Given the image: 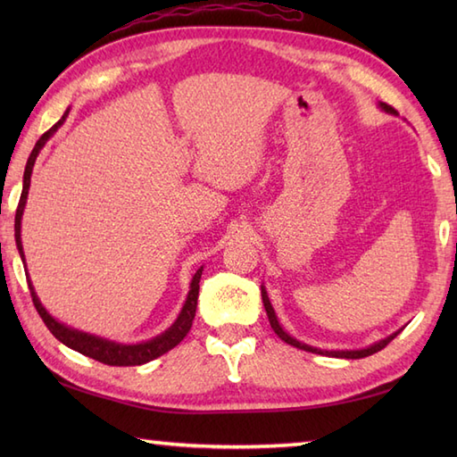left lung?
Listing matches in <instances>:
<instances>
[{
    "mask_svg": "<svg viewBox=\"0 0 457 457\" xmlns=\"http://www.w3.org/2000/svg\"><path fill=\"white\" fill-rule=\"evenodd\" d=\"M381 108H383L385 112H389V113H396L393 105H389V104H381ZM261 296H263V304H265V310H267L269 322H270V328L275 329V334H277L280 339H283V342H287V344H290V345H295V347H298V349H304V352H312V353H320V355H329V357L361 359V357H367V355H373V353H377V352H381V349L389 345V344L393 342V339L396 337V334H399V332H396V334H393V336H389V337H385V339H381V342H377L375 345L367 347V349H355V352H324V349L310 347V345H306V344L296 342L295 337H290V336L285 332V329L280 328L278 320H277V316H275V310H273V306H270V303H269V296H267V293H265V288H261Z\"/></svg>",
    "mask_w": 457,
    "mask_h": 457,
    "instance_id": "obj_1",
    "label": "left lung"
}]
</instances>
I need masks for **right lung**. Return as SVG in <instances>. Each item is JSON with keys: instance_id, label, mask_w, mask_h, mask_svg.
I'll return each mask as SVG.
<instances>
[{"instance_id": "obj_1", "label": "right lung", "mask_w": 457, "mask_h": 457, "mask_svg": "<svg viewBox=\"0 0 457 457\" xmlns=\"http://www.w3.org/2000/svg\"><path fill=\"white\" fill-rule=\"evenodd\" d=\"M68 110L62 115L61 120H58L51 129L45 131L41 135V139L35 143V147L29 154V161H27V167H25V174H23V192H21V198H19L17 204V212H15V241H17V249L19 253L23 257V245H21V216H23V208H25V202H27V194H29V184H31V172H33V164L38 151L43 149V145L46 143V139L51 137V135L61 128L62 121L66 120ZM25 261V257H23ZM200 277H202V269L196 270V275L192 278V285H190V293L187 298V304H184L182 312L179 316L177 322H174L167 332L162 336L151 339L147 344H137V345H120V344H113L108 342V339H102V337H96V336H88V334H82L79 329H72V328H66L62 324H58L53 316H48L46 310L43 308V304L38 303V298L35 295V288L31 285V280L27 277V283H29V290H31V298H33V304L37 308L38 316L43 318L45 326L51 329V334L58 339V342H62L64 345L76 349V352H80L86 357H92L96 361H100L104 365H113V367H128V365H141V363H147L151 359L159 357L162 353L170 352L172 347H177L184 336L190 332L192 328V320L196 316V304H198V290H200Z\"/></svg>"}]
</instances>
